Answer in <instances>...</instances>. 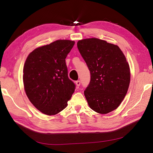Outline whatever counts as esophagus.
I'll use <instances>...</instances> for the list:
<instances>
[{
	"mask_svg": "<svg viewBox=\"0 0 153 153\" xmlns=\"http://www.w3.org/2000/svg\"><path fill=\"white\" fill-rule=\"evenodd\" d=\"M75 84H76V87H79V86L80 85V81H79V80L76 81V82H75Z\"/></svg>",
	"mask_w": 153,
	"mask_h": 153,
	"instance_id": "1",
	"label": "esophagus"
}]
</instances>
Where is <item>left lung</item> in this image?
I'll return each instance as SVG.
<instances>
[{"instance_id": "1", "label": "left lung", "mask_w": 153, "mask_h": 153, "mask_svg": "<svg viewBox=\"0 0 153 153\" xmlns=\"http://www.w3.org/2000/svg\"><path fill=\"white\" fill-rule=\"evenodd\" d=\"M77 47L91 73L84 91L90 108L106 114L116 109L126 96L130 82V69L117 45L98 38L78 41Z\"/></svg>"}]
</instances>
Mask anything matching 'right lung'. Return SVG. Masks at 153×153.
Listing matches in <instances>:
<instances>
[{"instance_id":"add662e5","label":"right lung","mask_w":153,"mask_h":153,"mask_svg":"<svg viewBox=\"0 0 153 153\" xmlns=\"http://www.w3.org/2000/svg\"><path fill=\"white\" fill-rule=\"evenodd\" d=\"M74 45L73 41L57 40L36 48L26 59L23 71L25 93L46 115H55L65 108L75 91L65 60Z\"/></svg>"}]
</instances>
